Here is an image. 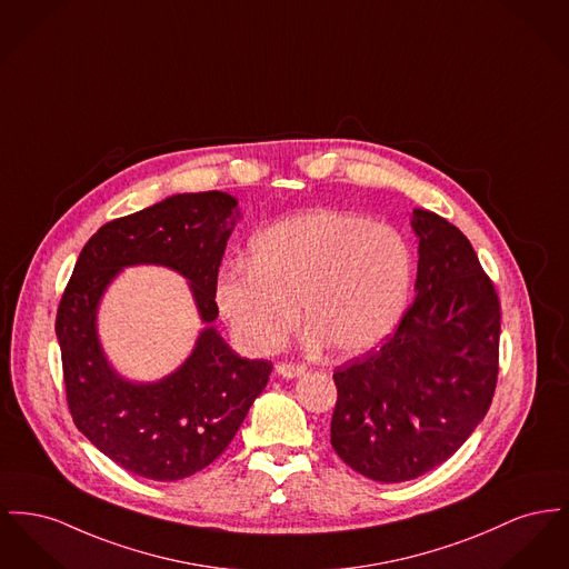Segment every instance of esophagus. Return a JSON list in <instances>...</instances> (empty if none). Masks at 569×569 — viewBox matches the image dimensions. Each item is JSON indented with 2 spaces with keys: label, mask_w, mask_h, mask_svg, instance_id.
Returning <instances> with one entry per match:
<instances>
[{
  "label": "esophagus",
  "mask_w": 569,
  "mask_h": 569,
  "mask_svg": "<svg viewBox=\"0 0 569 569\" xmlns=\"http://www.w3.org/2000/svg\"><path fill=\"white\" fill-rule=\"evenodd\" d=\"M277 373L283 378H297L305 373V366L302 363H277Z\"/></svg>",
  "instance_id": "esophagus-1"
}]
</instances>
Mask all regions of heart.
Listing matches in <instances>:
<instances>
[{"label":"heart","mask_w":569,"mask_h":569,"mask_svg":"<svg viewBox=\"0 0 569 569\" xmlns=\"http://www.w3.org/2000/svg\"><path fill=\"white\" fill-rule=\"evenodd\" d=\"M415 256L391 226L341 210H313L253 238L251 264L230 262L214 302L236 341L267 355L299 320L339 355H359L396 329L410 297Z\"/></svg>","instance_id":"b5f03b06"}]
</instances>
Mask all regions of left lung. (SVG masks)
<instances>
[{
	"label": "left lung",
	"instance_id": "obj_1",
	"mask_svg": "<svg viewBox=\"0 0 569 569\" xmlns=\"http://www.w3.org/2000/svg\"><path fill=\"white\" fill-rule=\"evenodd\" d=\"M417 297L380 350L335 369V453L382 483L451 458L486 417L499 378L501 302L456 226L412 212Z\"/></svg>",
	"mask_w": 569,
	"mask_h": 569
}]
</instances>
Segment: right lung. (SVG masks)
<instances>
[{
  "label": "right lung",
  "mask_w": 569,
  "mask_h": 569,
  "mask_svg": "<svg viewBox=\"0 0 569 569\" xmlns=\"http://www.w3.org/2000/svg\"><path fill=\"white\" fill-rule=\"evenodd\" d=\"M238 201L221 193L171 196L104 223L79 253L58 307L68 410L74 426L109 460L154 481H178L214 462L232 442L272 363L242 359L208 327L191 357L150 385L109 368L97 335V307L124 267L161 264L191 281L201 322L219 316L214 281Z\"/></svg>",
  "instance_id": "1"
}]
</instances>
